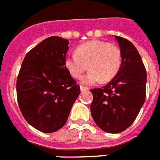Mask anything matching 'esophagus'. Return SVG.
Masks as SVG:
<instances>
[{
  "label": "esophagus",
  "instance_id": "34e87169",
  "mask_svg": "<svg viewBox=\"0 0 160 160\" xmlns=\"http://www.w3.org/2000/svg\"><path fill=\"white\" fill-rule=\"evenodd\" d=\"M89 88H87V87H84V86H80V90L81 92H86V91H89Z\"/></svg>",
  "mask_w": 160,
  "mask_h": 160
}]
</instances>
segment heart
Returning <instances> with one entry per match:
<instances>
[{
	"label": "heart",
	"instance_id": "1",
	"mask_svg": "<svg viewBox=\"0 0 160 160\" xmlns=\"http://www.w3.org/2000/svg\"><path fill=\"white\" fill-rule=\"evenodd\" d=\"M121 64L120 49L100 40L81 44L76 48V53L69 54L65 59L66 68L76 79H80L89 67L90 70L81 79L85 85H93L101 80H111L118 73Z\"/></svg>",
	"mask_w": 160,
	"mask_h": 160
}]
</instances>
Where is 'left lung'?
<instances>
[{"mask_svg":"<svg viewBox=\"0 0 160 160\" xmlns=\"http://www.w3.org/2000/svg\"><path fill=\"white\" fill-rule=\"evenodd\" d=\"M122 64L115 77L102 88L92 89L90 112L94 122L108 133H119L136 120L145 99L146 70L136 47L115 36Z\"/></svg>","mask_w":160,"mask_h":160,"instance_id":"1","label":"left lung"}]
</instances>
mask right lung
<instances>
[{
	"label": "right lung",
	"instance_id": "1",
	"mask_svg": "<svg viewBox=\"0 0 160 160\" xmlns=\"http://www.w3.org/2000/svg\"><path fill=\"white\" fill-rule=\"evenodd\" d=\"M69 41L52 36L31 49L17 78V100L27 122L44 133L66 124L80 86L65 66Z\"/></svg>",
	"mask_w": 160,
	"mask_h": 160
}]
</instances>
